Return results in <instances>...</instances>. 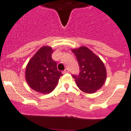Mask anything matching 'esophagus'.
<instances>
[{
  "instance_id": "34e87169",
  "label": "esophagus",
  "mask_w": 131,
  "mask_h": 131,
  "mask_svg": "<svg viewBox=\"0 0 131 131\" xmlns=\"http://www.w3.org/2000/svg\"><path fill=\"white\" fill-rule=\"evenodd\" d=\"M62 73H63V74L67 73H69V69H66Z\"/></svg>"
}]
</instances>
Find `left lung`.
<instances>
[{
  "label": "left lung",
  "mask_w": 131,
  "mask_h": 131,
  "mask_svg": "<svg viewBox=\"0 0 131 131\" xmlns=\"http://www.w3.org/2000/svg\"><path fill=\"white\" fill-rule=\"evenodd\" d=\"M80 68L79 75H73L79 89L85 93L96 92L103 86L107 77L101 59L86 47L72 49Z\"/></svg>",
  "instance_id": "left-lung-1"
}]
</instances>
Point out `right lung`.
<instances>
[{
    "instance_id": "add662e5",
    "label": "right lung",
    "mask_w": 131,
    "mask_h": 131,
    "mask_svg": "<svg viewBox=\"0 0 131 131\" xmlns=\"http://www.w3.org/2000/svg\"><path fill=\"white\" fill-rule=\"evenodd\" d=\"M54 50L44 46L30 59L25 69V79L31 89L41 94H48L54 90L61 71L57 69L56 62L52 59Z\"/></svg>"
}]
</instances>
